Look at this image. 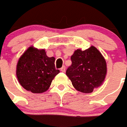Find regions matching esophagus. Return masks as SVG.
I'll list each match as a JSON object with an SVG mask.
<instances>
[{
    "label": "esophagus",
    "mask_w": 127,
    "mask_h": 127,
    "mask_svg": "<svg viewBox=\"0 0 127 127\" xmlns=\"http://www.w3.org/2000/svg\"><path fill=\"white\" fill-rule=\"evenodd\" d=\"M65 70H66V69H65V66H63L62 68H61V71L62 72H65Z\"/></svg>",
    "instance_id": "34e87169"
}]
</instances>
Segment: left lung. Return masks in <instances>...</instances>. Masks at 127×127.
<instances>
[{
  "label": "left lung",
  "mask_w": 127,
  "mask_h": 127,
  "mask_svg": "<svg viewBox=\"0 0 127 127\" xmlns=\"http://www.w3.org/2000/svg\"><path fill=\"white\" fill-rule=\"evenodd\" d=\"M71 64L66 76L78 91L89 94L100 86L107 73V64L101 53L94 46L85 51L77 49L71 57Z\"/></svg>",
  "instance_id": "1"
}]
</instances>
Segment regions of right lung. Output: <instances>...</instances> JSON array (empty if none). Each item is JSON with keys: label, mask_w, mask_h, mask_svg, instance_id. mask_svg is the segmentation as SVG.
<instances>
[{"label": "right lung", "mask_w": 127, "mask_h": 127, "mask_svg": "<svg viewBox=\"0 0 127 127\" xmlns=\"http://www.w3.org/2000/svg\"><path fill=\"white\" fill-rule=\"evenodd\" d=\"M55 58L48 57L44 49L30 47L19 58L16 67L18 82L33 94H41L50 87L60 71L56 69Z\"/></svg>", "instance_id": "right-lung-1"}]
</instances>
